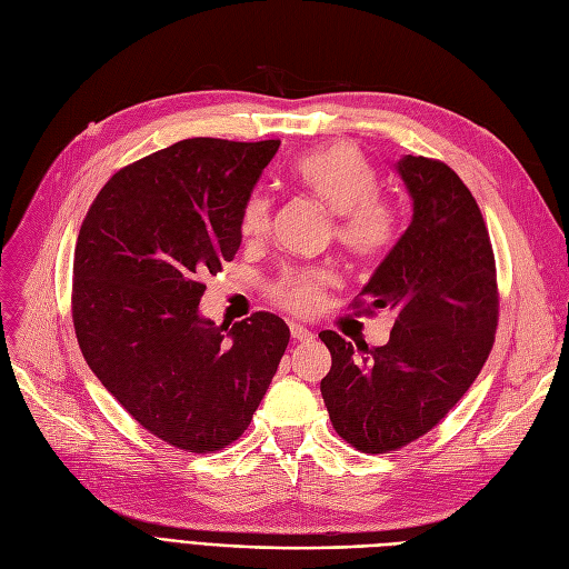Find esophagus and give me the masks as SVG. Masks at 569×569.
<instances>
[{
	"mask_svg": "<svg viewBox=\"0 0 569 569\" xmlns=\"http://www.w3.org/2000/svg\"><path fill=\"white\" fill-rule=\"evenodd\" d=\"M289 331H291V338L299 340V343H310V340L315 338V333L310 329H306L303 325H291Z\"/></svg>",
	"mask_w": 569,
	"mask_h": 569,
	"instance_id": "34e87169",
	"label": "esophagus"
}]
</instances>
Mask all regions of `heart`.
<instances>
[{
    "label": "heart",
    "instance_id": "b5f03b06",
    "mask_svg": "<svg viewBox=\"0 0 569 569\" xmlns=\"http://www.w3.org/2000/svg\"><path fill=\"white\" fill-rule=\"evenodd\" d=\"M293 184L310 193L336 214L333 236L355 259L373 261L397 240L399 219L392 202L373 193L371 163L348 142H329L299 156L291 166ZM272 200L263 191L249 193L242 202L238 229L244 240H261L270 229ZM333 284L327 268L284 270L268 284V297L293 315H310L322 306L325 291Z\"/></svg>",
    "mask_w": 569,
    "mask_h": 569
}]
</instances>
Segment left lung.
Returning a JSON list of instances; mask_svg holds the SVG:
<instances>
[{
	"label": "left lung",
	"mask_w": 569,
	"mask_h": 569,
	"mask_svg": "<svg viewBox=\"0 0 569 569\" xmlns=\"http://www.w3.org/2000/svg\"><path fill=\"white\" fill-rule=\"evenodd\" d=\"M395 170L413 217L352 308L395 310L380 348L322 331L331 371L320 390L333 429L361 452L420 439L471 388L492 350L499 291L479 202L446 163L403 156Z\"/></svg>",
	"instance_id": "left-lung-1"
}]
</instances>
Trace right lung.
Masks as SVG:
<instances>
[{
	"label": "right lung",
	"instance_id": "obj_1",
	"mask_svg": "<svg viewBox=\"0 0 569 569\" xmlns=\"http://www.w3.org/2000/svg\"><path fill=\"white\" fill-rule=\"evenodd\" d=\"M280 140L191 138L113 174L74 249L72 320L109 395L149 435L187 452L249 427L289 343L278 315L214 327L198 303L233 261L238 219Z\"/></svg>",
	"mask_w": 569,
	"mask_h": 569
}]
</instances>
